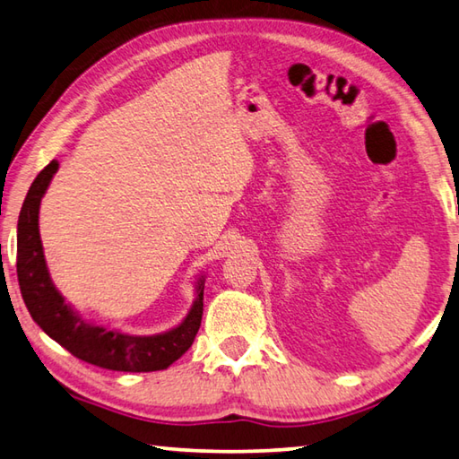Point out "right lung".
Masks as SVG:
<instances>
[{
    "mask_svg": "<svg viewBox=\"0 0 459 459\" xmlns=\"http://www.w3.org/2000/svg\"><path fill=\"white\" fill-rule=\"evenodd\" d=\"M57 167L51 160L35 177L17 221V281L27 310L45 334L79 360L117 372L165 370L193 346L203 318L204 281L196 284V300L186 318L165 334L131 336L87 325L53 286L39 238V204Z\"/></svg>",
    "mask_w": 459,
    "mask_h": 459,
    "instance_id": "right-lung-1",
    "label": "right lung"
}]
</instances>
